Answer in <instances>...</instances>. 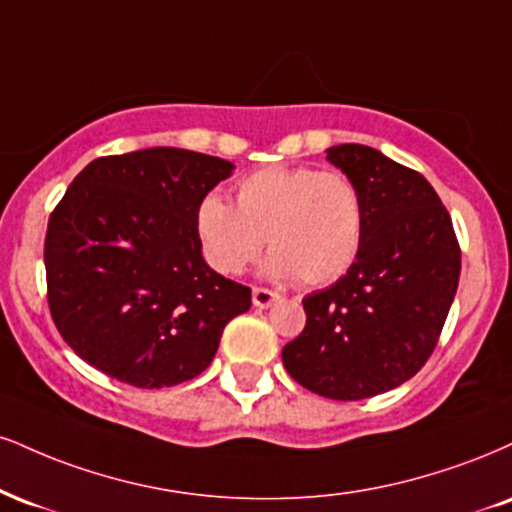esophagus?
<instances>
[{
  "label": "esophagus",
  "instance_id": "esophagus-1",
  "mask_svg": "<svg viewBox=\"0 0 512 512\" xmlns=\"http://www.w3.org/2000/svg\"><path fill=\"white\" fill-rule=\"evenodd\" d=\"M279 298L281 295L276 291H269V288H260V286L252 288V303H255V307H269V305H274Z\"/></svg>",
  "mask_w": 512,
  "mask_h": 512
}]
</instances>
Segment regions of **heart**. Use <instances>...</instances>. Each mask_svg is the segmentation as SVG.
Segmentation results:
<instances>
[{
    "label": "heart",
    "mask_w": 512,
    "mask_h": 512,
    "mask_svg": "<svg viewBox=\"0 0 512 512\" xmlns=\"http://www.w3.org/2000/svg\"><path fill=\"white\" fill-rule=\"evenodd\" d=\"M236 207L217 195L195 209V236L214 272L236 276L267 238L269 272L326 286L353 267L365 233V207L348 176L312 166H269L240 178Z\"/></svg>",
    "instance_id": "obj_1"
}]
</instances>
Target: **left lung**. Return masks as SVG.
Wrapping results in <instances>:
<instances>
[{
	"mask_svg": "<svg viewBox=\"0 0 512 512\" xmlns=\"http://www.w3.org/2000/svg\"><path fill=\"white\" fill-rule=\"evenodd\" d=\"M326 159L362 197V248L346 276L303 300L305 329L281 357L307 391L362 400L405 384L434 353L458 291L460 245L422 174L355 143L329 147Z\"/></svg>",
	"mask_w": 512,
	"mask_h": 512,
	"instance_id": "8db88e82",
	"label": "left lung"
}]
</instances>
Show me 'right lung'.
Wrapping results in <instances>:
<instances>
[{
	"mask_svg": "<svg viewBox=\"0 0 512 512\" xmlns=\"http://www.w3.org/2000/svg\"><path fill=\"white\" fill-rule=\"evenodd\" d=\"M226 159L150 147L85 166L49 214L47 303L61 338L107 377L138 389L205 372L250 288L214 272L195 209L229 178Z\"/></svg>",
	"mask_w": 512,
	"mask_h": 512,
	"instance_id": "right-lung-1",
	"label": "right lung"
}]
</instances>
